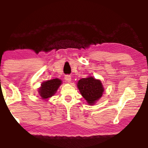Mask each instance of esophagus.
Segmentation results:
<instances>
[{
    "instance_id": "34e87169",
    "label": "esophagus",
    "mask_w": 148,
    "mask_h": 148,
    "mask_svg": "<svg viewBox=\"0 0 148 148\" xmlns=\"http://www.w3.org/2000/svg\"><path fill=\"white\" fill-rule=\"evenodd\" d=\"M64 79H65L68 83H70L71 81V77L69 75H66L64 76Z\"/></svg>"
}]
</instances>
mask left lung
I'll use <instances>...</instances> for the list:
<instances>
[{"mask_svg": "<svg viewBox=\"0 0 148 148\" xmlns=\"http://www.w3.org/2000/svg\"><path fill=\"white\" fill-rule=\"evenodd\" d=\"M77 88L82 96L90 105L94 104L102 97L104 91L100 80L91 76L79 80Z\"/></svg>", "mask_w": 148, "mask_h": 148, "instance_id": "left-lung-1", "label": "left lung"}]
</instances>
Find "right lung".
<instances>
[{"label":"right lung","mask_w":148,"mask_h":148,"mask_svg":"<svg viewBox=\"0 0 148 148\" xmlns=\"http://www.w3.org/2000/svg\"><path fill=\"white\" fill-rule=\"evenodd\" d=\"M61 84V80L57 78L46 81L41 84V87L38 90V93L42 99H48L55 94Z\"/></svg>","instance_id":"obj_1"}]
</instances>
